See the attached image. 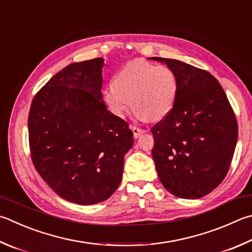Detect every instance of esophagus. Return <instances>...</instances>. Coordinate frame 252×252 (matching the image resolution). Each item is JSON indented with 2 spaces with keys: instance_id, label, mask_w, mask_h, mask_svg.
<instances>
[{
  "instance_id": "obj_1",
  "label": "esophagus",
  "mask_w": 252,
  "mask_h": 252,
  "mask_svg": "<svg viewBox=\"0 0 252 252\" xmlns=\"http://www.w3.org/2000/svg\"><path fill=\"white\" fill-rule=\"evenodd\" d=\"M131 130L133 132V136L135 139H138L139 136L143 133V130L140 129V127H136V126H131Z\"/></svg>"
}]
</instances>
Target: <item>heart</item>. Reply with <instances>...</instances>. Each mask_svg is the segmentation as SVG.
Here are the masks:
<instances>
[{"mask_svg":"<svg viewBox=\"0 0 252 252\" xmlns=\"http://www.w3.org/2000/svg\"><path fill=\"white\" fill-rule=\"evenodd\" d=\"M177 80L171 68L135 59L117 71L112 86L103 90V101L114 116L125 118L131 107L140 120L165 118L175 104Z\"/></svg>","mask_w":252,"mask_h":252,"instance_id":"obj_1","label":"heart"}]
</instances>
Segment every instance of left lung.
Masks as SVG:
<instances>
[{"mask_svg":"<svg viewBox=\"0 0 252 252\" xmlns=\"http://www.w3.org/2000/svg\"><path fill=\"white\" fill-rule=\"evenodd\" d=\"M177 80L172 111L151 132L152 158L162 185L180 198L198 199L220 184L231 163L238 125L218 80L208 71L170 58Z\"/></svg>","mask_w":252,"mask_h":252,"instance_id":"1","label":"left lung"}]
</instances>
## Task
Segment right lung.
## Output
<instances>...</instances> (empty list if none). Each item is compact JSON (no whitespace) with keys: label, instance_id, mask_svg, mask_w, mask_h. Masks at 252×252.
<instances>
[{"label":"right lung","instance_id":"1","mask_svg":"<svg viewBox=\"0 0 252 252\" xmlns=\"http://www.w3.org/2000/svg\"><path fill=\"white\" fill-rule=\"evenodd\" d=\"M104 59L70 63L33 99L29 114L36 171L68 202L94 205L120 185L125 155L133 146L127 123L102 99Z\"/></svg>","mask_w":252,"mask_h":252}]
</instances>
